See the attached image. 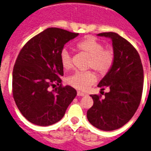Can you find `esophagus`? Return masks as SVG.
<instances>
[{"instance_id": "1", "label": "esophagus", "mask_w": 151, "mask_h": 151, "mask_svg": "<svg viewBox=\"0 0 151 151\" xmlns=\"http://www.w3.org/2000/svg\"><path fill=\"white\" fill-rule=\"evenodd\" d=\"M77 95H78V96H84V95H86V94L84 92H81V91H78V93H77Z\"/></svg>"}]
</instances>
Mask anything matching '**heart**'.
Returning <instances> with one entry per match:
<instances>
[{
    "label": "heart",
    "mask_w": 151,
    "mask_h": 151,
    "mask_svg": "<svg viewBox=\"0 0 151 151\" xmlns=\"http://www.w3.org/2000/svg\"><path fill=\"white\" fill-rule=\"evenodd\" d=\"M76 49L89 57L88 69H93L100 75L109 71L115 62V53L111 49H105L102 42L93 37L85 38L76 44ZM60 63L64 70L72 67L70 52L67 49L60 52ZM96 81V76L92 71L76 72L67 78V82L76 89L86 91Z\"/></svg>",
    "instance_id": "heart-1"
}]
</instances>
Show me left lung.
<instances>
[{
	"label": "left lung",
	"mask_w": 151,
	"mask_h": 151,
	"mask_svg": "<svg viewBox=\"0 0 151 151\" xmlns=\"http://www.w3.org/2000/svg\"><path fill=\"white\" fill-rule=\"evenodd\" d=\"M98 35L111 40L115 62L98 85L101 91L108 88L109 91L105 93V99L91 95L94 104L87 111V117L96 128L111 131L127 123L139 107L143 86V65L134 46L117 33Z\"/></svg>",
	"instance_id": "left-lung-1"
}]
</instances>
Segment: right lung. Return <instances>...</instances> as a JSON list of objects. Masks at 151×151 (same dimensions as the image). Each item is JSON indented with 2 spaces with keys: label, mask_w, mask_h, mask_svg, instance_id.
<instances>
[{
  "label": "right lung",
  "mask_w": 151,
  "mask_h": 151,
  "mask_svg": "<svg viewBox=\"0 0 151 151\" xmlns=\"http://www.w3.org/2000/svg\"><path fill=\"white\" fill-rule=\"evenodd\" d=\"M78 35L58 28H49L27 42L21 50L12 73V93L16 105L28 121L46 127L59 122L77 95L63 86L60 52L67 42ZM58 87L50 91V86Z\"/></svg>",
  "instance_id": "1"
}]
</instances>
